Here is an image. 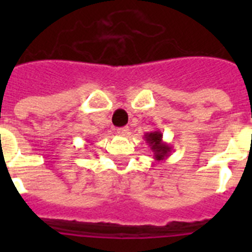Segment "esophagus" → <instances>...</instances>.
<instances>
[{
	"label": "esophagus",
	"mask_w": 252,
	"mask_h": 252,
	"mask_svg": "<svg viewBox=\"0 0 252 252\" xmlns=\"http://www.w3.org/2000/svg\"><path fill=\"white\" fill-rule=\"evenodd\" d=\"M127 132H128V127L117 128V135H120V136H125V135H127Z\"/></svg>",
	"instance_id": "1"
}]
</instances>
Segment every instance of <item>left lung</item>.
<instances>
[{"instance_id":"obj_1","label":"left lung","mask_w":252,"mask_h":252,"mask_svg":"<svg viewBox=\"0 0 252 252\" xmlns=\"http://www.w3.org/2000/svg\"><path fill=\"white\" fill-rule=\"evenodd\" d=\"M145 141L148 142L149 148L153 151L155 161H161L170 155L171 146L162 141L161 131L157 130L145 133Z\"/></svg>"}]
</instances>
